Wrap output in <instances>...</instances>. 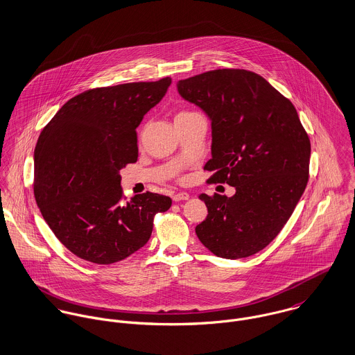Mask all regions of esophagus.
Segmentation results:
<instances>
[{
  "label": "esophagus",
  "mask_w": 355,
  "mask_h": 355,
  "mask_svg": "<svg viewBox=\"0 0 355 355\" xmlns=\"http://www.w3.org/2000/svg\"><path fill=\"white\" fill-rule=\"evenodd\" d=\"M189 198H190L189 193H176V194H173V196H172V200H173L175 202L186 201V200H189Z\"/></svg>",
  "instance_id": "1"
}]
</instances>
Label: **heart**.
I'll list each match as a JSON object with an SVG mask.
<instances>
[{
    "instance_id": "1",
    "label": "heart",
    "mask_w": 355,
    "mask_h": 355,
    "mask_svg": "<svg viewBox=\"0 0 355 355\" xmlns=\"http://www.w3.org/2000/svg\"><path fill=\"white\" fill-rule=\"evenodd\" d=\"M189 113H193V112H180L179 114H189ZM179 114H178V116H179Z\"/></svg>"
}]
</instances>
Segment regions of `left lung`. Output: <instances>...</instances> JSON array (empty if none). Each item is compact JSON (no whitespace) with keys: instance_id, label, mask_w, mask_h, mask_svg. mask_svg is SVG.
I'll list each match as a JSON object with an SVG mask.
<instances>
[{"instance_id":"obj_1","label":"left lung","mask_w":355,"mask_h":355,"mask_svg":"<svg viewBox=\"0 0 355 355\" xmlns=\"http://www.w3.org/2000/svg\"><path fill=\"white\" fill-rule=\"evenodd\" d=\"M179 94L211 120L209 182L232 197L201 194L207 216L196 227L221 258L261 252L282 231L309 180L310 139L293 102L246 69H214L178 82Z\"/></svg>"}]
</instances>
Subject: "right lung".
I'll use <instances>...</instances> for the list:
<instances>
[{"label":"right lung","mask_w":355,"mask_h":355,"mask_svg":"<svg viewBox=\"0 0 355 355\" xmlns=\"http://www.w3.org/2000/svg\"><path fill=\"white\" fill-rule=\"evenodd\" d=\"M171 78L97 87L65 102L34 150V196L57 239L82 259L109 265L144 248L172 200L144 193L124 202L120 169L138 159L137 127Z\"/></svg>","instance_id":"obj_1"}]
</instances>
